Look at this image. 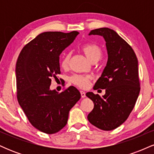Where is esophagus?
I'll use <instances>...</instances> for the list:
<instances>
[{"label":"esophagus","mask_w":154,"mask_h":154,"mask_svg":"<svg viewBox=\"0 0 154 154\" xmlns=\"http://www.w3.org/2000/svg\"><path fill=\"white\" fill-rule=\"evenodd\" d=\"M80 94H81V97H82V98H85V97L86 96L85 93L84 91H80Z\"/></svg>","instance_id":"esophagus-1"}]
</instances>
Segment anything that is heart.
<instances>
[{
	"mask_svg": "<svg viewBox=\"0 0 154 154\" xmlns=\"http://www.w3.org/2000/svg\"><path fill=\"white\" fill-rule=\"evenodd\" d=\"M81 49L86 55L88 59L92 62H95L101 57L102 50L98 45L95 43L84 44ZM70 59H71V53H66L63 56L61 60L60 65L63 69H68L69 66ZM91 80V77L89 75H75L70 77V82L80 88H86L89 86Z\"/></svg>",
	"mask_w": 154,
	"mask_h": 154,
	"instance_id": "1",
	"label": "heart"
}]
</instances>
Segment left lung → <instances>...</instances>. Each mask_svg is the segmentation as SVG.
<instances>
[{
    "instance_id": "8db88e82",
    "label": "left lung",
    "mask_w": 154,
    "mask_h": 154,
    "mask_svg": "<svg viewBox=\"0 0 154 154\" xmlns=\"http://www.w3.org/2000/svg\"><path fill=\"white\" fill-rule=\"evenodd\" d=\"M89 35L105 39L108 61L93 88L106 89L105 95L86 93L94 103L88 119L96 128L109 131L125 122L135 106L140 90L138 61L132 47L113 29L99 28Z\"/></svg>"
}]
</instances>
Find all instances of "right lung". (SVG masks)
<instances>
[{"label": "right lung", "instance_id": "1", "mask_svg": "<svg viewBox=\"0 0 154 154\" xmlns=\"http://www.w3.org/2000/svg\"><path fill=\"white\" fill-rule=\"evenodd\" d=\"M79 34L73 31L45 32L24 45L17 61V97L34 128L46 134L60 131L66 125L70 109L80 98L69 86L58 93L51 91V79L61 74L59 56Z\"/></svg>", "mask_w": 154, "mask_h": 154}]
</instances>
